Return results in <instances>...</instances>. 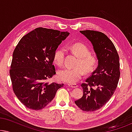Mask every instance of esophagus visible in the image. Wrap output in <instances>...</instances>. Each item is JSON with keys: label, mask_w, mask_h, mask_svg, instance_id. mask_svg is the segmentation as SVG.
Wrapping results in <instances>:
<instances>
[{"label": "esophagus", "mask_w": 132, "mask_h": 132, "mask_svg": "<svg viewBox=\"0 0 132 132\" xmlns=\"http://www.w3.org/2000/svg\"><path fill=\"white\" fill-rule=\"evenodd\" d=\"M68 86H70V87L73 88H77V86H77V85L75 84H68Z\"/></svg>", "instance_id": "obj_1"}]
</instances>
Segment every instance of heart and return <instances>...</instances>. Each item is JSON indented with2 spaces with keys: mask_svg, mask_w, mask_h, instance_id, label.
I'll return each instance as SVG.
<instances>
[{
  "mask_svg": "<svg viewBox=\"0 0 132 132\" xmlns=\"http://www.w3.org/2000/svg\"><path fill=\"white\" fill-rule=\"evenodd\" d=\"M71 49L78 56L79 60L74 67H65L57 71V77L64 82L74 84L77 82L86 73L93 71L97 65V57L89 54L86 46L81 43H76L71 46ZM65 48L60 47L56 50L53 55V61L56 64L61 66L64 62Z\"/></svg>",
  "mask_w": 132,
  "mask_h": 132,
  "instance_id": "b5f03b06",
  "label": "heart"
}]
</instances>
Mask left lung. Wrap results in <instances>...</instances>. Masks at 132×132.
<instances>
[{"instance_id": "1", "label": "left lung", "mask_w": 132, "mask_h": 132, "mask_svg": "<svg viewBox=\"0 0 132 132\" xmlns=\"http://www.w3.org/2000/svg\"><path fill=\"white\" fill-rule=\"evenodd\" d=\"M80 32L93 44L98 66L81 85L83 96L75 103L82 111L93 112L103 107L116 90L120 76L119 56L114 44L105 34L90 30Z\"/></svg>"}]
</instances>
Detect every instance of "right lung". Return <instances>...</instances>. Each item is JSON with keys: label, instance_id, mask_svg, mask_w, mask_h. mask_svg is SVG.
<instances>
[{"label": "right lung", "instance_id": "obj_1", "mask_svg": "<svg viewBox=\"0 0 132 132\" xmlns=\"http://www.w3.org/2000/svg\"><path fill=\"white\" fill-rule=\"evenodd\" d=\"M69 34L38 28L21 38L14 49L10 70L12 89L29 109H43L64 86L47 80L56 74L54 53Z\"/></svg>", "mask_w": 132, "mask_h": 132}]
</instances>
